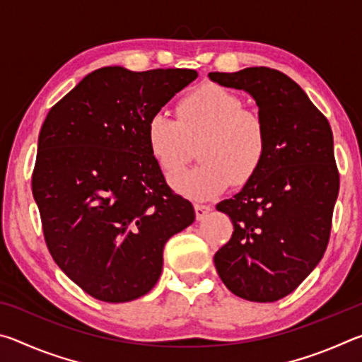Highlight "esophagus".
I'll use <instances>...</instances> for the list:
<instances>
[{"label": "esophagus", "instance_id": "esophagus-1", "mask_svg": "<svg viewBox=\"0 0 362 362\" xmlns=\"http://www.w3.org/2000/svg\"><path fill=\"white\" fill-rule=\"evenodd\" d=\"M212 207L207 206V204H194V212H196V218L198 220H203L207 214L211 212Z\"/></svg>", "mask_w": 362, "mask_h": 362}]
</instances>
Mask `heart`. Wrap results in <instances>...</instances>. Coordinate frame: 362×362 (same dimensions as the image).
Segmentation results:
<instances>
[{
  "label": "heart",
  "mask_w": 362,
  "mask_h": 362,
  "mask_svg": "<svg viewBox=\"0 0 362 362\" xmlns=\"http://www.w3.org/2000/svg\"><path fill=\"white\" fill-rule=\"evenodd\" d=\"M146 145L166 175L182 169L199 144L201 164L170 177L187 198L211 199L231 183L247 185L268 155V127L263 116L244 108L241 97L216 83L193 89L177 103V119L156 112L146 122Z\"/></svg>",
  "instance_id": "obj_1"
}]
</instances>
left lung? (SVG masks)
<instances>
[{
    "label": "left lung",
    "mask_w": 362,
    "mask_h": 362,
    "mask_svg": "<svg viewBox=\"0 0 362 362\" xmlns=\"http://www.w3.org/2000/svg\"><path fill=\"white\" fill-rule=\"evenodd\" d=\"M209 78L252 95L269 137L255 179L217 204L235 231L214 263L235 296L276 302L302 284L329 244L340 187L332 129L303 89L278 70L250 66Z\"/></svg>",
    "instance_id": "1"
}]
</instances>
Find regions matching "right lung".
Wrapping results in <instances>:
<instances>
[{
  "mask_svg": "<svg viewBox=\"0 0 362 362\" xmlns=\"http://www.w3.org/2000/svg\"><path fill=\"white\" fill-rule=\"evenodd\" d=\"M198 73L188 69L89 73L46 116L32 192L59 268L108 303L156 284L170 236L193 223L151 158L146 122Z\"/></svg>",
  "mask_w": 362,
  "mask_h": 362,
  "instance_id": "right-lung-1",
  "label": "right lung"
}]
</instances>
